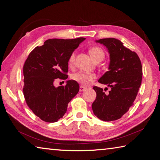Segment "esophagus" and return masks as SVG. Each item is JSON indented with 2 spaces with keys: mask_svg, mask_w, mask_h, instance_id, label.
<instances>
[{
  "mask_svg": "<svg viewBox=\"0 0 160 160\" xmlns=\"http://www.w3.org/2000/svg\"><path fill=\"white\" fill-rule=\"evenodd\" d=\"M86 89V87H83V86H81L79 87V91H80V92H83V91H84Z\"/></svg>",
  "mask_w": 160,
  "mask_h": 160,
  "instance_id": "34e87169",
  "label": "esophagus"
}]
</instances>
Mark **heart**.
<instances>
[{
	"label": "heart",
	"instance_id": "heart-1",
	"mask_svg": "<svg viewBox=\"0 0 160 160\" xmlns=\"http://www.w3.org/2000/svg\"><path fill=\"white\" fill-rule=\"evenodd\" d=\"M90 55L92 57L94 61H97L99 59H103L105 57V53L102 48L98 47H93L90 48L89 50ZM74 59H75V54L74 52H72L68 58V63L70 67H72L74 63ZM72 80L77 81V83H80L83 86H88L90 85L93 81L96 79V75L94 74L88 73L86 72H77L73 74L72 75Z\"/></svg>",
	"mask_w": 160,
	"mask_h": 160
}]
</instances>
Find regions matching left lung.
<instances>
[{
  "label": "left lung",
  "mask_w": 160,
  "mask_h": 160,
  "mask_svg": "<svg viewBox=\"0 0 160 160\" xmlns=\"http://www.w3.org/2000/svg\"><path fill=\"white\" fill-rule=\"evenodd\" d=\"M108 48L110 57L109 70L98 80L111 88L108 94L93 87L97 98L92 108L95 116L103 121L118 120L133 105L142 83V67L139 57L115 38L96 41Z\"/></svg>",
  "instance_id": "1"
}]
</instances>
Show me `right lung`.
Masks as SVG:
<instances>
[{
    "instance_id": "obj_1",
    "label": "right lung",
    "mask_w": 160,
    "mask_h": 160,
    "mask_svg": "<svg viewBox=\"0 0 160 160\" xmlns=\"http://www.w3.org/2000/svg\"><path fill=\"white\" fill-rule=\"evenodd\" d=\"M86 40L49 39L35 47L23 66V94L27 104L43 121L55 122L67 111L68 102L79 90L77 81L68 80L65 86L55 88L54 82L68 78V58Z\"/></svg>"
}]
</instances>
